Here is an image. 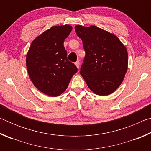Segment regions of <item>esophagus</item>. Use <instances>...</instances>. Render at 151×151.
I'll return each instance as SVG.
<instances>
[{
	"instance_id": "1",
	"label": "esophagus",
	"mask_w": 151,
	"mask_h": 151,
	"mask_svg": "<svg viewBox=\"0 0 151 151\" xmlns=\"http://www.w3.org/2000/svg\"><path fill=\"white\" fill-rule=\"evenodd\" d=\"M75 65L76 66V67H77L78 68H79V67H80V62L79 61H76V62L75 63Z\"/></svg>"
}]
</instances>
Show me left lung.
I'll return each mask as SVG.
<instances>
[{"mask_svg": "<svg viewBox=\"0 0 151 151\" xmlns=\"http://www.w3.org/2000/svg\"><path fill=\"white\" fill-rule=\"evenodd\" d=\"M85 57L80 73L88 88L98 95L113 93L121 85L128 67V53L115 35L96 26L75 27Z\"/></svg>", "mask_w": 151, "mask_h": 151, "instance_id": "left-lung-1", "label": "left lung"}]
</instances>
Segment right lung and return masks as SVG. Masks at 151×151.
Masks as SVG:
<instances>
[{
    "label": "right lung",
    "instance_id": "add662e5",
    "mask_svg": "<svg viewBox=\"0 0 151 151\" xmlns=\"http://www.w3.org/2000/svg\"><path fill=\"white\" fill-rule=\"evenodd\" d=\"M72 29L67 24L51 27L33 40L27 55L30 80L48 96H57L65 92L78 71L75 64L68 60L63 45Z\"/></svg>",
    "mask_w": 151,
    "mask_h": 151
}]
</instances>
